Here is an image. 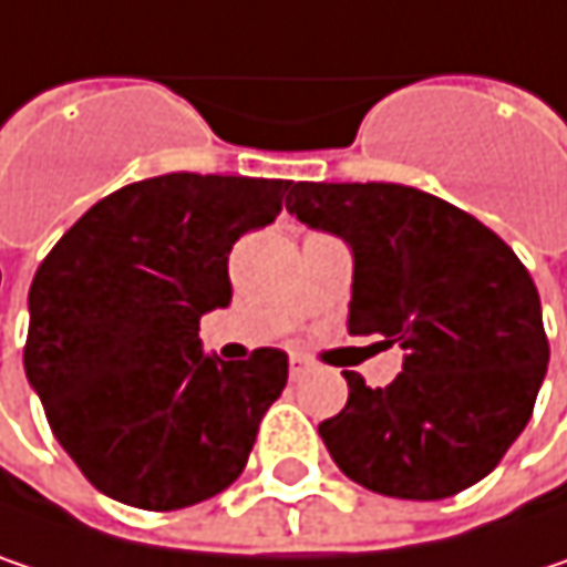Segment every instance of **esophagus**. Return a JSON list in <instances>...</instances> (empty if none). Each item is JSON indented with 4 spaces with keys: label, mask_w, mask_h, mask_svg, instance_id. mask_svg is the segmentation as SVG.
Wrapping results in <instances>:
<instances>
[{
    "label": "esophagus",
    "mask_w": 567,
    "mask_h": 567,
    "mask_svg": "<svg viewBox=\"0 0 567 567\" xmlns=\"http://www.w3.org/2000/svg\"><path fill=\"white\" fill-rule=\"evenodd\" d=\"M303 374H309V361H303V358H290V378L300 381Z\"/></svg>",
    "instance_id": "obj_1"
}]
</instances>
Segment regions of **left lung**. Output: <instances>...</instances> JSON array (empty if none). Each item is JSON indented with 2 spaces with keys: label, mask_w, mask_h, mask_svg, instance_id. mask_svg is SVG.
I'll list each match as a JSON object with an SVG mask.
<instances>
[{
  "label": "left lung",
  "mask_w": 567,
  "mask_h": 567,
  "mask_svg": "<svg viewBox=\"0 0 567 567\" xmlns=\"http://www.w3.org/2000/svg\"><path fill=\"white\" fill-rule=\"evenodd\" d=\"M290 216L351 248L348 332L403 348L393 384L344 371L319 435L354 484L442 501L487 477L533 416L548 368L543 306L504 238L400 183H293Z\"/></svg>",
  "instance_id": "left-lung-1"
}]
</instances>
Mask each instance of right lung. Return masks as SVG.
Returning a JSON list of instances; mask_svg holds the SVG:
<instances>
[{"mask_svg":"<svg viewBox=\"0 0 567 567\" xmlns=\"http://www.w3.org/2000/svg\"><path fill=\"white\" fill-rule=\"evenodd\" d=\"M290 181L164 174L100 199L28 290L24 374L63 452L118 504L181 509L251 455L287 354H206L199 319L231 303L228 251L284 209Z\"/></svg>","mask_w":567,"mask_h":567,"instance_id":"add662e5","label":"right lung"}]
</instances>
